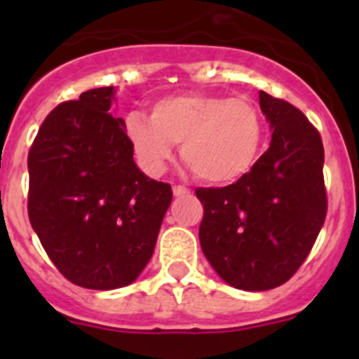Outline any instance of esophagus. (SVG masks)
Here are the masks:
<instances>
[{
  "instance_id": "1",
  "label": "esophagus",
  "mask_w": 359,
  "mask_h": 359,
  "mask_svg": "<svg viewBox=\"0 0 359 359\" xmlns=\"http://www.w3.org/2000/svg\"><path fill=\"white\" fill-rule=\"evenodd\" d=\"M172 192H174V196H187L190 190L187 189V187H183V185H174Z\"/></svg>"
}]
</instances>
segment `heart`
I'll return each mask as SVG.
<instances>
[{
    "mask_svg": "<svg viewBox=\"0 0 359 359\" xmlns=\"http://www.w3.org/2000/svg\"><path fill=\"white\" fill-rule=\"evenodd\" d=\"M126 135L142 169L161 174L172 158V145L198 180L228 185L250 172L262 140L264 120L248 98L212 93H183L152 104L149 120L133 113Z\"/></svg>",
    "mask_w": 359,
    "mask_h": 359,
    "instance_id": "heart-1",
    "label": "heart"
}]
</instances>
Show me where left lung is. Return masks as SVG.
Segmentation results:
<instances>
[{
  "label": "left lung",
  "instance_id": "obj_1",
  "mask_svg": "<svg viewBox=\"0 0 359 359\" xmlns=\"http://www.w3.org/2000/svg\"><path fill=\"white\" fill-rule=\"evenodd\" d=\"M259 102L273 129L268 151L236 183L196 189L203 253L219 277L244 291L290 280L327 214L318 129L282 98L261 91Z\"/></svg>",
  "mask_w": 359,
  "mask_h": 359
}]
</instances>
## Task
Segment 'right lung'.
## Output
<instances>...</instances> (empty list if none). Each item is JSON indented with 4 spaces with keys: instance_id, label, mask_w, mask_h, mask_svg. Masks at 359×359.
Segmentation results:
<instances>
[{
    "instance_id": "add662e5",
    "label": "right lung",
    "mask_w": 359,
    "mask_h": 359,
    "mask_svg": "<svg viewBox=\"0 0 359 359\" xmlns=\"http://www.w3.org/2000/svg\"><path fill=\"white\" fill-rule=\"evenodd\" d=\"M113 86L84 91L44 118L28 151V217L50 261L88 290L131 284L152 257L169 183L133 160Z\"/></svg>"
}]
</instances>
